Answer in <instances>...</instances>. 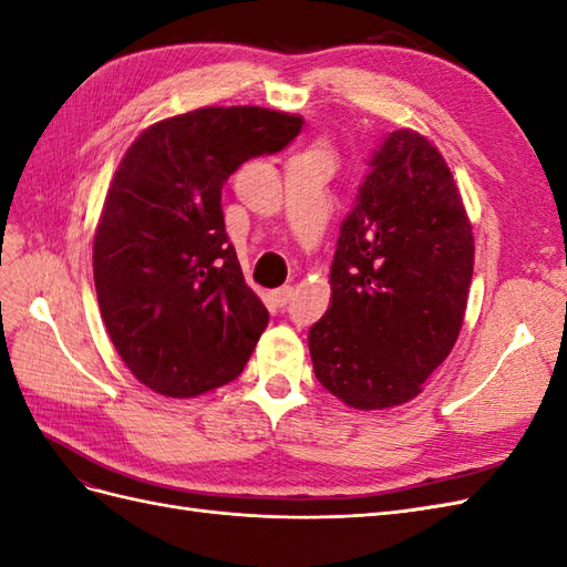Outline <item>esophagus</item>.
Here are the masks:
<instances>
[{"label": "esophagus", "mask_w": 567, "mask_h": 567, "mask_svg": "<svg viewBox=\"0 0 567 567\" xmlns=\"http://www.w3.org/2000/svg\"><path fill=\"white\" fill-rule=\"evenodd\" d=\"M274 302H277V307H286L290 302V298H293V286H281L271 293Z\"/></svg>", "instance_id": "esophagus-1"}]
</instances>
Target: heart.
Wrapping results in <instances>:
<instances>
[{
	"instance_id": "1",
	"label": "heart",
	"mask_w": 567,
	"mask_h": 567,
	"mask_svg": "<svg viewBox=\"0 0 567 567\" xmlns=\"http://www.w3.org/2000/svg\"><path fill=\"white\" fill-rule=\"evenodd\" d=\"M321 151H323V148H321Z\"/></svg>"
}]
</instances>
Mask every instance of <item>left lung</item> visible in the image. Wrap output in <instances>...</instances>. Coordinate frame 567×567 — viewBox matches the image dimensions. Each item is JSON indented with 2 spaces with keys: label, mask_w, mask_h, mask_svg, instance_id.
Masks as SVG:
<instances>
[{
  "label": "left lung",
  "mask_w": 567,
  "mask_h": 567,
  "mask_svg": "<svg viewBox=\"0 0 567 567\" xmlns=\"http://www.w3.org/2000/svg\"><path fill=\"white\" fill-rule=\"evenodd\" d=\"M475 241L437 146L394 130L340 227L331 302L307 336L317 381L359 411L400 406L450 357Z\"/></svg>",
  "instance_id": "obj_1"
}]
</instances>
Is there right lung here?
<instances>
[{
  "instance_id": "obj_1",
  "label": "right lung",
  "mask_w": 567,
  "mask_h": 567,
  "mask_svg": "<svg viewBox=\"0 0 567 567\" xmlns=\"http://www.w3.org/2000/svg\"><path fill=\"white\" fill-rule=\"evenodd\" d=\"M302 117L205 106L146 127L120 161L94 234L101 319L132 375L173 400L231 383L267 329L225 234L221 186L296 140Z\"/></svg>"
}]
</instances>
